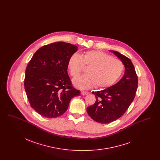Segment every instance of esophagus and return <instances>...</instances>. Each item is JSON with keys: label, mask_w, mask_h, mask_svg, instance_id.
I'll return each mask as SVG.
<instances>
[{"label": "esophagus", "mask_w": 160, "mask_h": 160, "mask_svg": "<svg viewBox=\"0 0 160 160\" xmlns=\"http://www.w3.org/2000/svg\"><path fill=\"white\" fill-rule=\"evenodd\" d=\"M89 93V92L88 91H81V94L83 95H88Z\"/></svg>", "instance_id": "esophagus-1"}]
</instances>
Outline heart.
Instances as JSON below:
<instances>
[{"label":"heart","mask_w":160,"mask_h":160,"mask_svg":"<svg viewBox=\"0 0 160 160\" xmlns=\"http://www.w3.org/2000/svg\"><path fill=\"white\" fill-rule=\"evenodd\" d=\"M84 66L89 67L88 74L73 80L74 85L81 89L91 88L95 84L98 88L109 87L121 77L124 70L122 61L98 50L86 52L82 56L76 53L70 56L68 68L71 76H79Z\"/></svg>","instance_id":"b5f03b06"}]
</instances>
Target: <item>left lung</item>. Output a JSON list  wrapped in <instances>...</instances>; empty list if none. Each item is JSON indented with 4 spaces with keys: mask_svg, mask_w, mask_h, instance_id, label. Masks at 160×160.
Listing matches in <instances>:
<instances>
[{
    "mask_svg": "<svg viewBox=\"0 0 160 160\" xmlns=\"http://www.w3.org/2000/svg\"><path fill=\"white\" fill-rule=\"evenodd\" d=\"M110 52L123 62L125 73L117 83L104 90L92 92L96 101L87 107V112L93 120L101 123L114 121L125 113L134 99L138 86V77L131 61L118 52Z\"/></svg>",
    "mask_w": 160,
    "mask_h": 160,
    "instance_id": "left-lung-1",
    "label": "left lung"
}]
</instances>
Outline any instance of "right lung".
I'll return each mask as SVG.
<instances>
[{
    "mask_svg": "<svg viewBox=\"0 0 160 160\" xmlns=\"http://www.w3.org/2000/svg\"><path fill=\"white\" fill-rule=\"evenodd\" d=\"M78 47L64 42L44 46L35 53L25 71L24 89L31 107L40 115L55 118L68 109L80 91L72 86L68 62Z\"/></svg>",
    "mask_w": 160,
    "mask_h": 160,
    "instance_id": "obj_1",
    "label": "right lung"
}]
</instances>
